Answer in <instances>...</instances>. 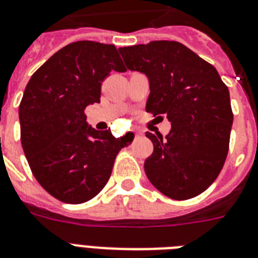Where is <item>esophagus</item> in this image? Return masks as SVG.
I'll return each instance as SVG.
<instances>
[{
  "mask_svg": "<svg viewBox=\"0 0 258 258\" xmlns=\"http://www.w3.org/2000/svg\"><path fill=\"white\" fill-rule=\"evenodd\" d=\"M140 133H138V131H135V136H139Z\"/></svg>",
  "mask_w": 258,
  "mask_h": 258,
  "instance_id": "34e87169",
  "label": "esophagus"
}]
</instances>
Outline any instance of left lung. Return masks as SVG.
I'll return each mask as SVG.
<instances>
[{
	"label": "left lung",
	"instance_id": "left-lung-1",
	"mask_svg": "<svg viewBox=\"0 0 258 258\" xmlns=\"http://www.w3.org/2000/svg\"><path fill=\"white\" fill-rule=\"evenodd\" d=\"M119 52L130 71L148 77L147 111L165 115L172 124L164 138L146 134L153 143L144 162L147 177L172 199L199 196L219 176L228 153L233 122L228 88L210 62L182 43L155 40Z\"/></svg>",
	"mask_w": 258,
	"mask_h": 258
}]
</instances>
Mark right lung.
I'll return each instance as SVG.
<instances>
[{
    "mask_svg": "<svg viewBox=\"0 0 258 258\" xmlns=\"http://www.w3.org/2000/svg\"><path fill=\"white\" fill-rule=\"evenodd\" d=\"M111 71H125L115 45L80 40L52 55L25 89L19 105L23 152L36 181L61 202L94 198L127 146L110 130L86 122L85 109L99 102Z\"/></svg>",
    "mask_w": 258,
    "mask_h": 258,
    "instance_id": "right-lung-1",
    "label": "right lung"
}]
</instances>
